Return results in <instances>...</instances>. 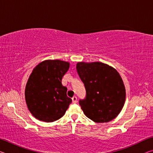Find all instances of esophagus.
I'll list each match as a JSON object with an SVG mask.
<instances>
[{
  "label": "esophagus",
  "instance_id": "esophagus-1",
  "mask_svg": "<svg viewBox=\"0 0 153 153\" xmlns=\"http://www.w3.org/2000/svg\"><path fill=\"white\" fill-rule=\"evenodd\" d=\"M77 98L76 97H74L72 98V102H73L74 104H76V103H77Z\"/></svg>",
  "mask_w": 153,
  "mask_h": 153
}]
</instances>
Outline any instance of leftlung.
Returning a JSON list of instances; mask_svg holds the SVG:
<instances>
[{
    "mask_svg": "<svg viewBox=\"0 0 153 153\" xmlns=\"http://www.w3.org/2000/svg\"><path fill=\"white\" fill-rule=\"evenodd\" d=\"M76 69L86 88V98L80 99L79 104L86 117L97 123L115 119L126 100V89L120 74L100 62H79Z\"/></svg>",
    "mask_w": 153,
    "mask_h": 153,
    "instance_id": "1",
    "label": "left lung"
}]
</instances>
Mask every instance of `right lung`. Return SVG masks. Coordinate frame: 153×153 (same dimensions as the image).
I'll use <instances>...</instances> for the list:
<instances>
[{"mask_svg":"<svg viewBox=\"0 0 153 153\" xmlns=\"http://www.w3.org/2000/svg\"><path fill=\"white\" fill-rule=\"evenodd\" d=\"M69 68V63L61 60H46L33 69L27 80L25 98L27 108L35 118L53 122L63 117L71 98L62 78Z\"/></svg>","mask_w":153,"mask_h":153,"instance_id":"1","label":"right lung"}]
</instances>
